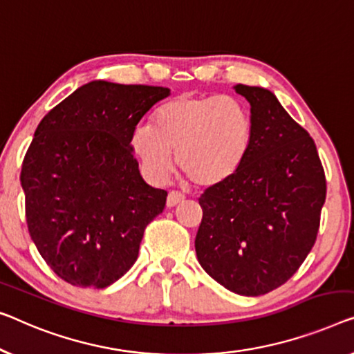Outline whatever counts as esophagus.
<instances>
[{
    "label": "esophagus",
    "instance_id": "1",
    "mask_svg": "<svg viewBox=\"0 0 354 354\" xmlns=\"http://www.w3.org/2000/svg\"><path fill=\"white\" fill-rule=\"evenodd\" d=\"M184 200V195L178 191H170L168 192V197H167V207L171 208V207H176L179 202H183Z\"/></svg>",
    "mask_w": 354,
    "mask_h": 354
}]
</instances>
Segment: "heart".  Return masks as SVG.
I'll list each match as a JSON object with an SVG mask.
<instances>
[{
    "label": "heart",
    "instance_id": "b5f03b06",
    "mask_svg": "<svg viewBox=\"0 0 354 354\" xmlns=\"http://www.w3.org/2000/svg\"><path fill=\"white\" fill-rule=\"evenodd\" d=\"M252 141L254 122L241 100L181 93L157 108L152 127H135L130 149L151 181H165L175 152L179 170L200 187H214L240 171Z\"/></svg>",
    "mask_w": 354,
    "mask_h": 354
}]
</instances>
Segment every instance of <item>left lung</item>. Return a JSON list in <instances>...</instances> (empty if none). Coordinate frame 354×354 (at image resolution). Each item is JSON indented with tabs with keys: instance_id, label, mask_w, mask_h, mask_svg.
<instances>
[{
	"instance_id": "left-lung-1",
	"label": "left lung",
	"mask_w": 354,
	"mask_h": 354,
	"mask_svg": "<svg viewBox=\"0 0 354 354\" xmlns=\"http://www.w3.org/2000/svg\"><path fill=\"white\" fill-rule=\"evenodd\" d=\"M251 104L254 141L234 178L198 198L200 266L241 295H262L291 278L312 251L326 200L312 136L262 87L239 84Z\"/></svg>"
}]
</instances>
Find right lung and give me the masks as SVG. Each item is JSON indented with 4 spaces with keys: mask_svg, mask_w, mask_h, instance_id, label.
Wrapping results in <instances>:
<instances>
[{
    "mask_svg": "<svg viewBox=\"0 0 354 354\" xmlns=\"http://www.w3.org/2000/svg\"><path fill=\"white\" fill-rule=\"evenodd\" d=\"M170 88L92 81L47 113L20 171L31 240L57 277L102 289L129 272L167 191L147 186L130 149Z\"/></svg>",
    "mask_w": 354,
    "mask_h": 354,
    "instance_id": "obj_1",
    "label": "right lung"
}]
</instances>
